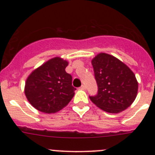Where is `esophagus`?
<instances>
[{
  "label": "esophagus",
  "mask_w": 155,
  "mask_h": 155,
  "mask_svg": "<svg viewBox=\"0 0 155 155\" xmlns=\"http://www.w3.org/2000/svg\"><path fill=\"white\" fill-rule=\"evenodd\" d=\"M81 89H82V90H85V89H86V86H85L84 84H82L81 86Z\"/></svg>",
  "instance_id": "esophagus-1"
}]
</instances>
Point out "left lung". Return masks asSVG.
<instances>
[{"label": "left lung", "mask_w": 155, "mask_h": 155, "mask_svg": "<svg viewBox=\"0 0 155 155\" xmlns=\"http://www.w3.org/2000/svg\"><path fill=\"white\" fill-rule=\"evenodd\" d=\"M97 92L90 96L97 107L117 114L128 108L136 99L138 82L125 64L111 55L101 53L92 60Z\"/></svg>", "instance_id": "obj_1"}]
</instances>
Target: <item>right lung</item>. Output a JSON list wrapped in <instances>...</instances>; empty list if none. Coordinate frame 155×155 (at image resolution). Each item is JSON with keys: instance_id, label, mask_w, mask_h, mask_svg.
<instances>
[{"instance_id": "obj_1", "label": "right lung", "mask_w": 155, "mask_h": 155, "mask_svg": "<svg viewBox=\"0 0 155 155\" xmlns=\"http://www.w3.org/2000/svg\"><path fill=\"white\" fill-rule=\"evenodd\" d=\"M68 65L60 58L49 60L28 76L25 93L33 107L44 113H55L66 106L76 90L72 76L65 71Z\"/></svg>"}]
</instances>
